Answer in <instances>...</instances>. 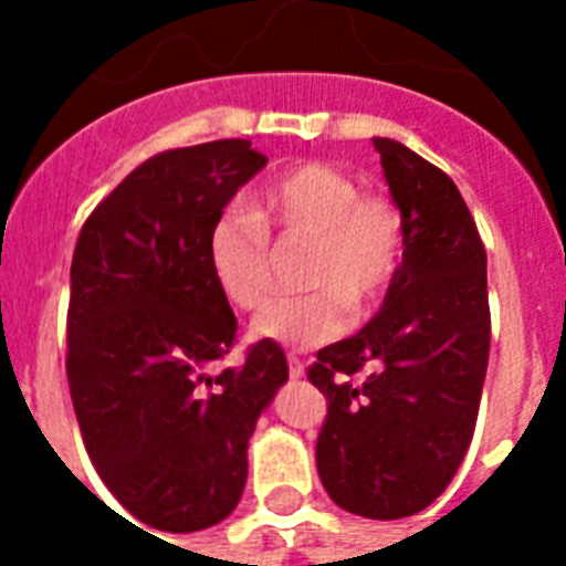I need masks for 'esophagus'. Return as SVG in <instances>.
Instances as JSON below:
<instances>
[{"label":"esophagus","mask_w":566,"mask_h":566,"mask_svg":"<svg viewBox=\"0 0 566 566\" xmlns=\"http://www.w3.org/2000/svg\"><path fill=\"white\" fill-rule=\"evenodd\" d=\"M287 370H291V378H302L305 376V364L296 353H287Z\"/></svg>","instance_id":"esophagus-1"}]
</instances>
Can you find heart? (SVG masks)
<instances>
[{
	"label": "heart",
	"mask_w": 566,
	"mask_h": 566,
	"mask_svg": "<svg viewBox=\"0 0 566 566\" xmlns=\"http://www.w3.org/2000/svg\"><path fill=\"white\" fill-rule=\"evenodd\" d=\"M275 240H311L300 296L273 300L255 317L258 337L308 349L335 340L355 314L370 311L402 261L405 222L387 196L361 193L346 170L302 161L258 190L249 211L229 208L208 229L205 258L217 291L252 311L273 287Z\"/></svg>",
	"instance_id": "b5f03b06"
}]
</instances>
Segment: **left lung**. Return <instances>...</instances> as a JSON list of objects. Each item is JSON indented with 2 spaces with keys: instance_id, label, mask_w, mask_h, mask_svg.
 <instances>
[{
  "instance_id": "left-lung-1",
  "label": "left lung",
  "mask_w": 566,
  "mask_h": 566,
  "mask_svg": "<svg viewBox=\"0 0 566 566\" xmlns=\"http://www.w3.org/2000/svg\"><path fill=\"white\" fill-rule=\"evenodd\" d=\"M373 146L402 213V264L381 311L319 349L308 378L328 399L317 438L328 496L399 520L447 491L473 440L491 353L488 255L447 172L390 137Z\"/></svg>"
}]
</instances>
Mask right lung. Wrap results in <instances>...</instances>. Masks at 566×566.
<instances>
[{
  "mask_svg": "<svg viewBox=\"0 0 566 566\" xmlns=\"http://www.w3.org/2000/svg\"><path fill=\"white\" fill-rule=\"evenodd\" d=\"M266 155L249 140L167 149L82 226L70 266L66 378L84 447L117 502L161 532L234 511L247 447L287 358L273 340L213 373L238 337L205 240Z\"/></svg>",
  "mask_w": 566,
  "mask_h": 566,
  "instance_id": "obj_1",
  "label": "right lung"
}]
</instances>
